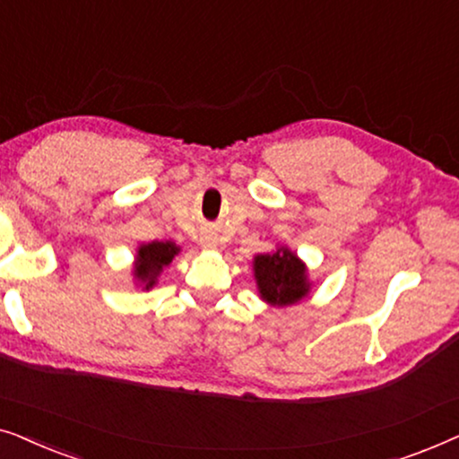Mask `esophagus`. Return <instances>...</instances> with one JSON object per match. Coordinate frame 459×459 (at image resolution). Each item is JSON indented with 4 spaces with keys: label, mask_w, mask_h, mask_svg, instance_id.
<instances>
[{
    "label": "esophagus",
    "mask_w": 459,
    "mask_h": 459,
    "mask_svg": "<svg viewBox=\"0 0 459 459\" xmlns=\"http://www.w3.org/2000/svg\"><path fill=\"white\" fill-rule=\"evenodd\" d=\"M200 244H203V248H217V240L211 236H203L200 238Z\"/></svg>",
    "instance_id": "1"
}]
</instances>
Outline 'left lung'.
Instances as JSON below:
<instances>
[{"mask_svg":"<svg viewBox=\"0 0 459 459\" xmlns=\"http://www.w3.org/2000/svg\"><path fill=\"white\" fill-rule=\"evenodd\" d=\"M255 278L261 297L272 305H292L309 290L303 263L288 248L255 259Z\"/></svg>","mask_w":459,"mask_h":459,"instance_id":"8db88e82","label":"left lung"}]
</instances>
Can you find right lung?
Segmentation results:
<instances>
[{
	"instance_id": "1",
	"label": "right lung",
	"mask_w": 459,
	"mask_h": 459,
	"mask_svg": "<svg viewBox=\"0 0 459 459\" xmlns=\"http://www.w3.org/2000/svg\"><path fill=\"white\" fill-rule=\"evenodd\" d=\"M178 247L173 242H152L143 244L137 253V265H135V275L142 281H146V288L154 284L156 275L160 273V269L169 265L175 255H178Z\"/></svg>"
}]
</instances>
